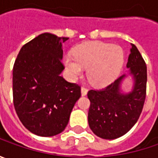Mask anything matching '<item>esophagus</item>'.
Segmentation results:
<instances>
[{
	"instance_id": "34e87169",
	"label": "esophagus",
	"mask_w": 158,
	"mask_h": 158,
	"mask_svg": "<svg viewBox=\"0 0 158 158\" xmlns=\"http://www.w3.org/2000/svg\"><path fill=\"white\" fill-rule=\"evenodd\" d=\"M81 93H82V96H86L87 93H88V89L86 88H84V87H82V89H81Z\"/></svg>"
}]
</instances>
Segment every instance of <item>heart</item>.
<instances>
[{
  "label": "heart",
  "instance_id": "obj_1",
  "mask_svg": "<svg viewBox=\"0 0 158 158\" xmlns=\"http://www.w3.org/2000/svg\"><path fill=\"white\" fill-rule=\"evenodd\" d=\"M74 58L66 57L64 65L71 78L77 79L87 69L89 82L95 86L112 82L119 74L124 63L121 47L101 41L85 42L74 50Z\"/></svg>",
  "mask_w": 158,
  "mask_h": 158
}]
</instances>
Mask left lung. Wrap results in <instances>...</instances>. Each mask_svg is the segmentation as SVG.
Listing matches in <instances>:
<instances>
[{
    "label": "left lung",
    "instance_id": "obj_1",
    "mask_svg": "<svg viewBox=\"0 0 158 158\" xmlns=\"http://www.w3.org/2000/svg\"><path fill=\"white\" fill-rule=\"evenodd\" d=\"M127 68L134 80L132 90L123 93L121 84L127 75L101 89H90L88 122L97 136L113 140L124 135L137 122L146 98L147 67L137 47L131 44Z\"/></svg>",
    "mask_w": 158,
    "mask_h": 158
}]
</instances>
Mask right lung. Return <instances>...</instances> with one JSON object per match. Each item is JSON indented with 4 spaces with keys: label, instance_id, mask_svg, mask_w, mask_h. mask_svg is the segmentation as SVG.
<instances>
[{
    "label": "right lung",
    "instance_id": "right-lung-1",
    "mask_svg": "<svg viewBox=\"0 0 158 158\" xmlns=\"http://www.w3.org/2000/svg\"><path fill=\"white\" fill-rule=\"evenodd\" d=\"M68 38L42 33L23 46L13 68V101L23 125L34 135L61 133L81 97V88L67 82L62 44Z\"/></svg>",
    "mask_w": 158,
    "mask_h": 158
}]
</instances>
